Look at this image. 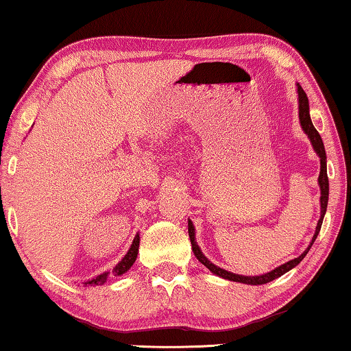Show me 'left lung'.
<instances>
[{
	"mask_svg": "<svg viewBox=\"0 0 351 351\" xmlns=\"http://www.w3.org/2000/svg\"><path fill=\"white\" fill-rule=\"evenodd\" d=\"M298 92H299V119H300V125H302L304 132L308 135L310 141H312V145H313V149L317 151V154L319 156V160H322V171H319V178H318L319 189H322V199H319V202H322V218H319V221H318V226H317V230H315L312 243L308 245V248L305 250L304 253L299 256V258H295L293 261H289V263L280 265V267H276L275 270H272V272L259 275V276H243V275L230 274V272H227V270H224V269H219L218 265H215L213 263H210V261L206 259L204 254H202L199 245H197V241H195L194 226H192V223L189 221V223H187V230H189V239H191L192 251H194L195 258L199 259L200 263L204 264L206 269H210V272H213L215 275H218V276H223V278H226V280L239 281V283H245V285H264V283H269V281H272L275 278H278V276L286 274V272H288V270L295 267V265H298L300 261L305 258V254H307L308 250L312 248V245H313L315 239H317L319 229H322L326 208H328V197H329V181H328V173H326V151H324V145H323L322 136H319V133L317 132V128L313 127L312 119H310L307 93L304 92V88L300 87V86H298Z\"/></svg>",
	"mask_w": 351,
	"mask_h": 351,
	"instance_id": "1",
	"label": "left lung"
}]
</instances>
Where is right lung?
Returning a JSON list of instances; mask_svg holds the SVG:
<instances>
[{
  "label": "right lung",
  "mask_w": 351,
  "mask_h": 351,
  "mask_svg": "<svg viewBox=\"0 0 351 351\" xmlns=\"http://www.w3.org/2000/svg\"><path fill=\"white\" fill-rule=\"evenodd\" d=\"M138 246H140V235H135V239H133V243L130 246V250H128V253L124 256V259H122L121 263L117 264L114 269H112V275H114V276L122 275V274H125L127 270L132 267L133 263H135V261H136ZM106 278H108V272L95 276V278H93V280L87 281L86 285H103L106 281Z\"/></svg>",
  "instance_id": "right-lung-1"
}]
</instances>
